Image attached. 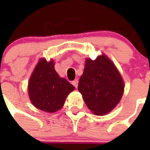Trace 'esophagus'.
<instances>
[{"mask_svg":"<svg viewBox=\"0 0 150 150\" xmlns=\"http://www.w3.org/2000/svg\"><path fill=\"white\" fill-rule=\"evenodd\" d=\"M78 83H79V81H78L77 79H74V80H73L72 81V84L74 85V86L76 87V88H77V86H78Z\"/></svg>","mask_w":150,"mask_h":150,"instance_id":"34e87169","label":"esophagus"}]
</instances>
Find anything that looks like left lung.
I'll return each instance as SVG.
<instances>
[{
    "label": "left lung",
    "instance_id": "1",
    "mask_svg": "<svg viewBox=\"0 0 150 150\" xmlns=\"http://www.w3.org/2000/svg\"><path fill=\"white\" fill-rule=\"evenodd\" d=\"M78 90L88 109L96 115L107 114L120 102L124 83L118 70L106 55L87 59Z\"/></svg>",
    "mask_w": 150,
    "mask_h": 150
}]
</instances>
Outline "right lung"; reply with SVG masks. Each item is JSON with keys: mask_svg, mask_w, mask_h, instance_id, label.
<instances>
[{"mask_svg": "<svg viewBox=\"0 0 150 150\" xmlns=\"http://www.w3.org/2000/svg\"><path fill=\"white\" fill-rule=\"evenodd\" d=\"M75 87L59 76L53 61L40 60L29 79L28 95L33 105L46 112H53L63 107L65 99Z\"/></svg>", "mask_w": 150, "mask_h": 150, "instance_id": "obj_1", "label": "right lung"}]
</instances>
